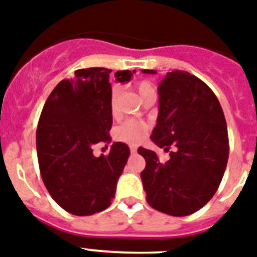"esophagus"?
Here are the masks:
<instances>
[{"instance_id": "esophagus-1", "label": "esophagus", "mask_w": 257, "mask_h": 257, "mask_svg": "<svg viewBox=\"0 0 257 257\" xmlns=\"http://www.w3.org/2000/svg\"><path fill=\"white\" fill-rule=\"evenodd\" d=\"M130 151H131V153H137L138 147H137V146H134V144H131V146H130Z\"/></svg>"}]
</instances>
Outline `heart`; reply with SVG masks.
<instances>
[{"mask_svg": "<svg viewBox=\"0 0 257 257\" xmlns=\"http://www.w3.org/2000/svg\"><path fill=\"white\" fill-rule=\"evenodd\" d=\"M138 92L143 97L147 93L153 92L150 83L142 82L138 85ZM118 98H119V88L114 85L110 93V110L113 115H115L118 107ZM150 128V124L139 119H126L115 128V138L124 143H139L147 135V131Z\"/></svg>", "mask_w": 257, "mask_h": 257, "instance_id": "obj_1", "label": "heart"}]
</instances>
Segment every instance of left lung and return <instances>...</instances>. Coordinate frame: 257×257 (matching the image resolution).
Here are the masks:
<instances>
[{"instance_id": "1", "label": "left lung", "mask_w": 257, "mask_h": 257, "mask_svg": "<svg viewBox=\"0 0 257 257\" xmlns=\"http://www.w3.org/2000/svg\"><path fill=\"white\" fill-rule=\"evenodd\" d=\"M156 74V70H142ZM159 117L151 139L168 152L160 162L153 151L139 147L146 160L147 201L162 213L192 214L216 194L229 159V137L222 107L213 91L190 72H168L159 84Z\"/></svg>"}]
</instances>
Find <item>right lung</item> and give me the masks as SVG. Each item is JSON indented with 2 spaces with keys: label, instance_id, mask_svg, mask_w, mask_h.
Here are the masks:
<instances>
[{
  "label": "right lung",
  "instance_id": "add662e5",
  "mask_svg": "<svg viewBox=\"0 0 257 257\" xmlns=\"http://www.w3.org/2000/svg\"><path fill=\"white\" fill-rule=\"evenodd\" d=\"M110 71L80 69L71 79H63L48 97L37 124L44 185L61 208L75 216H91L110 205L130 156V148L120 142L113 143L107 156L96 157L92 150L111 140ZM133 72L117 71L115 78L128 82Z\"/></svg>",
  "mask_w": 257,
  "mask_h": 257
}]
</instances>
